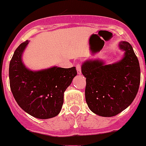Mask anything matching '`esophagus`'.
Listing matches in <instances>:
<instances>
[{
    "mask_svg": "<svg viewBox=\"0 0 146 146\" xmlns=\"http://www.w3.org/2000/svg\"><path fill=\"white\" fill-rule=\"evenodd\" d=\"M76 69H77V74L79 75L82 74V72H81V64H77V66H76Z\"/></svg>",
    "mask_w": 146,
    "mask_h": 146,
    "instance_id": "1",
    "label": "esophagus"
}]
</instances>
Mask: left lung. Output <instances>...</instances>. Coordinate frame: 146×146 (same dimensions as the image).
Returning <instances> with one entry per match:
<instances>
[{"label": "left lung", "mask_w": 146, "mask_h": 146, "mask_svg": "<svg viewBox=\"0 0 146 146\" xmlns=\"http://www.w3.org/2000/svg\"><path fill=\"white\" fill-rule=\"evenodd\" d=\"M122 58L111 64L101 59L87 60L81 66L86 77L85 100L89 109L101 117L116 116L134 101L140 82L138 59L132 45L119 43Z\"/></svg>", "instance_id": "left-lung-1"}]
</instances>
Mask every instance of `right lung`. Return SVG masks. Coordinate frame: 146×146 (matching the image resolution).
Listing matches in <instances>:
<instances>
[{
    "label": "right lung",
    "mask_w": 146,
    "mask_h": 146,
    "mask_svg": "<svg viewBox=\"0 0 146 146\" xmlns=\"http://www.w3.org/2000/svg\"><path fill=\"white\" fill-rule=\"evenodd\" d=\"M29 41L20 44L9 64V82L12 94L25 112L41 119L53 118L60 113L64 93L77 75L75 66L69 69L52 66L33 71L22 61Z\"/></svg>",
    "instance_id": "1"
}]
</instances>
